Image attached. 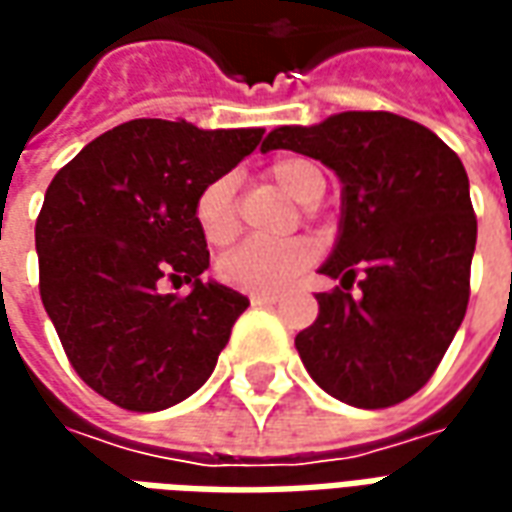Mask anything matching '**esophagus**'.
I'll list each match as a JSON object with an SVG mask.
<instances>
[{
  "label": "esophagus",
  "instance_id": "obj_1",
  "mask_svg": "<svg viewBox=\"0 0 512 512\" xmlns=\"http://www.w3.org/2000/svg\"><path fill=\"white\" fill-rule=\"evenodd\" d=\"M277 301V293H255V296H252V304H263V307H271V304H277Z\"/></svg>",
  "mask_w": 512,
  "mask_h": 512
}]
</instances>
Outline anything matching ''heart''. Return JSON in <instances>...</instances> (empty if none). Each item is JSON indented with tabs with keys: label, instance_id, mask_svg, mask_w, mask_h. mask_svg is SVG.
Returning a JSON list of instances; mask_svg holds the SVG:
<instances>
[{
	"label": "heart",
	"instance_id": "1",
	"mask_svg": "<svg viewBox=\"0 0 512 512\" xmlns=\"http://www.w3.org/2000/svg\"><path fill=\"white\" fill-rule=\"evenodd\" d=\"M268 178L299 205H315L323 194V172L312 161L288 156L268 167ZM233 175L208 180L194 200V224L211 246H227L238 233L233 208ZM315 260V246L293 241H246L216 263L224 285L244 293H279Z\"/></svg>",
	"mask_w": 512,
	"mask_h": 512
}]
</instances>
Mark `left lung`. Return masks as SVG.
I'll use <instances>...</instances> for the list:
<instances>
[{
  "mask_svg": "<svg viewBox=\"0 0 512 512\" xmlns=\"http://www.w3.org/2000/svg\"><path fill=\"white\" fill-rule=\"evenodd\" d=\"M260 150L310 156L343 183L340 235L321 266L340 288L315 296L318 318L296 334L312 381L356 408L419 392L469 304L477 219L461 158L430 128L392 112L279 126Z\"/></svg>",
  "mask_w": 512,
  "mask_h": 512,
  "instance_id": "obj_1",
  "label": "left lung"
}]
</instances>
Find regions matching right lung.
Returning a JSON list of instances; mask_svg holds the SVG:
<instances>
[{"mask_svg":"<svg viewBox=\"0 0 512 512\" xmlns=\"http://www.w3.org/2000/svg\"><path fill=\"white\" fill-rule=\"evenodd\" d=\"M263 139V128L128 120L54 175L35 224L40 299L73 370L128 411L200 389L249 299L202 282L208 244L194 200ZM164 278L192 285L161 294Z\"/></svg>","mask_w":512,"mask_h":512,"instance_id":"add662e5","label":"right lung"}]
</instances>
